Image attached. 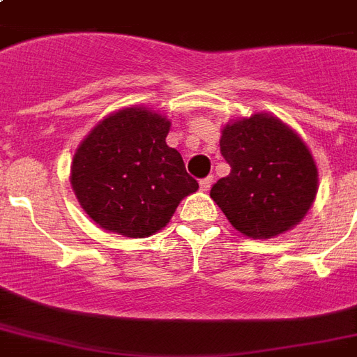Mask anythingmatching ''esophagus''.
Segmentation results:
<instances>
[{"label": "esophagus", "instance_id": "obj_1", "mask_svg": "<svg viewBox=\"0 0 357 357\" xmlns=\"http://www.w3.org/2000/svg\"><path fill=\"white\" fill-rule=\"evenodd\" d=\"M213 185V176H207V178L200 179V189L204 190V192H207V190L211 189Z\"/></svg>", "mask_w": 357, "mask_h": 357}]
</instances>
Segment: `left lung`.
I'll use <instances>...</instances> for the list:
<instances>
[{"label":"left lung","instance_id":"8db88e82","mask_svg":"<svg viewBox=\"0 0 357 357\" xmlns=\"http://www.w3.org/2000/svg\"><path fill=\"white\" fill-rule=\"evenodd\" d=\"M220 153L231 167L211 198L237 231L271 238L307 215L319 189L315 159L287 123L266 113L226 123Z\"/></svg>","mask_w":357,"mask_h":357}]
</instances>
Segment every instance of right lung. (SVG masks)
<instances>
[{
    "label": "right lung",
    "mask_w": 357,
    "mask_h": 357,
    "mask_svg": "<svg viewBox=\"0 0 357 357\" xmlns=\"http://www.w3.org/2000/svg\"><path fill=\"white\" fill-rule=\"evenodd\" d=\"M170 120L146 107L109 114L86 135L72 161V189L100 228L142 238L170 222L198 181L167 144Z\"/></svg>",
    "instance_id": "1"
}]
</instances>
